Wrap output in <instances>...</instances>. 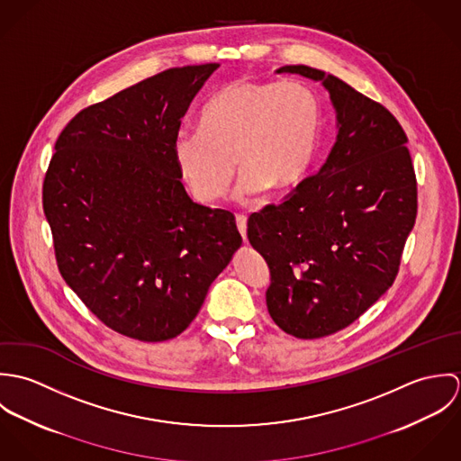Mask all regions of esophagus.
I'll return each instance as SVG.
<instances>
[{"label":"esophagus","mask_w":461,"mask_h":461,"mask_svg":"<svg viewBox=\"0 0 461 461\" xmlns=\"http://www.w3.org/2000/svg\"><path fill=\"white\" fill-rule=\"evenodd\" d=\"M236 223H238V230H240V234H241V236H243V240L247 241V216L240 214V216L236 218Z\"/></svg>","instance_id":"34e87169"}]
</instances>
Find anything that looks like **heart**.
<instances>
[{
  "mask_svg": "<svg viewBox=\"0 0 461 461\" xmlns=\"http://www.w3.org/2000/svg\"><path fill=\"white\" fill-rule=\"evenodd\" d=\"M321 119L318 94L302 81H230L207 101L202 124L176 131L174 161L205 202L225 195L240 161L234 197L247 202L269 186L287 190L303 179Z\"/></svg>",
  "mask_w": 461,
  "mask_h": 461,
  "instance_id": "obj_1",
  "label": "heart"
}]
</instances>
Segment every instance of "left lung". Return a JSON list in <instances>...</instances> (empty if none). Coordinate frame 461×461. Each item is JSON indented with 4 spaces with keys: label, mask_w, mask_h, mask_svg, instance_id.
I'll list each match as a JSON object with an SVG mask.
<instances>
[{
    "label": "left lung",
    "mask_w": 461,
    "mask_h": 461,
    "mask_svg": "<svg viewBox=\"0 0 461 461\" xmlns=\"http://www.w3.org/2000/svg\"><path fill=\"white\" fill-rule=\"evenodd\" d=\"M276 72L325 86L337 136L316 176L249 218V241L269 267L271 320L298 339H320L393 285L417 216V183L408 138L387 108L320 68Z\"/></svg>",
    "instance_id": "left-lung-1"
}]
</instances>
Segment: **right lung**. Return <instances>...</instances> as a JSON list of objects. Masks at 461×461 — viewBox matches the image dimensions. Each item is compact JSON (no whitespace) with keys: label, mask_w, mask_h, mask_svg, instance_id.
Wrapping results in <instances>:
<instances>
[{"label":"right lung","mask_w":461,"mask_h":461,"mask_svg":"<svg viewBox=\"0 0 461 461\" xmlns=\"http://www.w3.org/2000/svg\"><path fill=\"white\" fill-rule=\"evenodd\" d=\"M218 64L176 67L79 112L44 188L67 285L106 325L159 342L190 327L243 240L234 214L194 202L172 140Z\"/></svg>","instance_id":"add662e5"}]
</instances>
